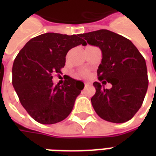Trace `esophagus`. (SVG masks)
I'll return each instance as SVG.
<instances>
[{"label": "esophagus", "instance_id": "esophagus-1", "mask_svg": "<svg viewBox=\"0 0 156 156\" xmlns=\"http://www.w3.org/2000/svg\"><path fill=\"white\" fill-rule=\"evenodd\" d=\"M84 85H85V87H87V86L89 85V83H88V82H84Z\"/></svg>", "mask_w": 156, "mask_h": 156}]
</instances>
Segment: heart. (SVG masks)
Listing matches in <instances>:
<instances>
[{"label":"heart","mask_w":156,"mask_h":156,"mask_svg":"<svg viewBox=\"0 0 156 156\" xmlns=\"http://www.w3.org/2000/svg\"><path fill=\"white\" fill-rule=\"evenodd\" d=\"M75 76L77 78H87L88 76V71L87 69H82L80 71L75 73Z\"/></svg>","instance_id":"heart-1"}]
</instances>
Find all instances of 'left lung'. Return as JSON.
Masks as SVG:
<instances>
[{"instance_id":"8db88e82","label":"left lung","mask_w":156,"mask_h":156,"mask_svg":"<svg viewBox=\"0 0 156 156\" xmlns=\"http://www.w3.org/2000/svg\"><path fill=\"white\" fill-rule=\"evenodd\" d=\"M86 44L101 49L102 61L97 74L103 84H112L109 89L94 82L95 94L92 105L99 117L112 123L129 120L140 109L147 92V68L144 57L131 41L108 30L80 34Z\"/></svg>"}]
</instances>
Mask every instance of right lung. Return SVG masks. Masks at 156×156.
Here are the masks:
<instances>
[{"label": "right lung", "instance_id": "add662e5", "mask_svg": "<svg viewBox=\"0 0 156 156\" xmlns=\"http://www.w3.org/2000/svg\"><path fill=\"white\" fill-rule=\"evenodd\" d=\"M79 37L41 34L27 41L14 60L12 85L23 108L40 124H56L66 119L84 87L83 82L70 77L62 86L51 80L52 74L60 73L64 67L68 51L86 45Z\"/></svg>", "mask_w": 156, "mask_h": 156}]
</instances>
